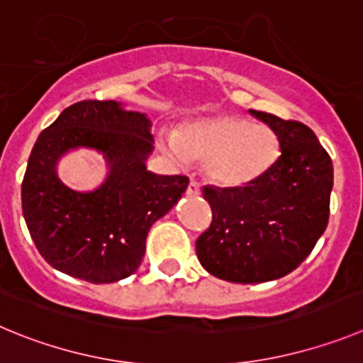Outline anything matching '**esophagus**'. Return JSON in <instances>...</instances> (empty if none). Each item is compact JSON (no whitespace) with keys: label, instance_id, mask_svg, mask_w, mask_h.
I'll return each instance as SVG.
<instances>
[{"label":"esophagus","instance_id":"obj_1","mask_svg":"<svg viewBox=\"0 0 363 363\" xmlns=\"http://www.w3.org/2000/svg\"><path fill=\"white\" fill-rule=\"evenodd\" d=\"M188 195H191V197H197V195H201V186H199L195 181H191L188 184Z\"/></svg>","mask_w":363,"mask_h":363}]
</instances>
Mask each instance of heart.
Here are the masks:
<instances>
[{
  "label": "heart",
  "mask_w": 363,
  "mask_h": 363,
  "mask_svg": "<svg viewBox=\"0 0 363 363\" xmlns=\"http://www.w3.org/2000/svg\"><path fill=\"white\" fill-rule=\"evenodd\" d=\"M161 148L179 164L204 161V175L220 188H244L269 172L280 155L271 126L233 113L188 123L181 132H162Z\"/></svg>",
  "instance_id": "heart-1"
}]
</instances>
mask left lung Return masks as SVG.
Wrapping results in <instances>:
<instances>
[{"instance_id":"obj_1","label":"left lung","mask_w":363,"mask_h":363,"mask_svg":"<svg viewBox=\"0 0 363 363\" xmlns=\"http://www.w3.org/2000/svg\"><path fill=\"white\" fill-rule=\"evenodd\" d=\"M250 113L277 132L279 161L244 188L206 186L213 222L195 244L208 273L237 284L269 282L296 269L328 228L333 189L331 157L311 128Z\"/></svg>"}]
</instances>
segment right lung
<instances>
[{
	"mask_svg": "<svg viewBox=\"0 0 363 363\" xmlns=\"http://www.w3.org/2000/svg\"><path fill=\"white\" fill-rule=\"evenodd\" d=\"M152 121L119 101H79L38 137L21 184L23 217L39 253L61 273L110 284L135 273L153 222L164 217L189 184L184 175L146 168L153 153ZM92 149L107 175L92 190L59 179L67 152Z\"/></svg>",
	"mask_w": 363,
	"mask_h": 363,
	"instance_id": "obj_1",
	"label": "right lung"
}]
</instances>
